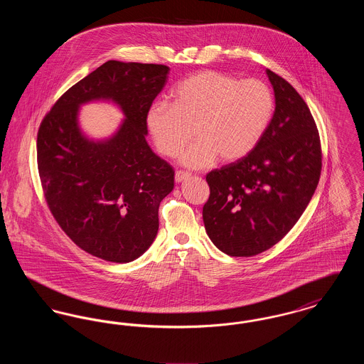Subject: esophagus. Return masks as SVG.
Here are the masks:
<instances>
[{"mask_svg":"<svg viewBox=\"0 0 364 364\" xmlns=\"http://www.w3.org/2000/svg\"><path fill=\"white\" fill-rule=\"evenodd\" d=\"M188 177H190V173H188V172H184V171H177L176 174H174L176 183H181L183 180H186V178H188Z\"/></svg>","mask_w":364,"mask_h":364,"instance_id":"1","label":"esophagus"}]
</instances>
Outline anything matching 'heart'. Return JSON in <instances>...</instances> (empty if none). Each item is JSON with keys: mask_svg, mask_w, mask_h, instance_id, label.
I'll use <instances>...</instances> for the list:
<instances>
[{"mask_svg": "<svg viewBox=\"0 0 364 364\" xmlns=\"http://www.w3.org/2000/svg\"><path fill=\"white\" fill-rule=\"evenodd\" d=\"M274 114V97L257 79L240 80L217 70H202L180 82L173 102L158 100L149 106L146 125L161 156L181 154L191 169L210 165L217 156L233 162L248 156L264 136Z\"/></svg>", "mask_w": 364, "mask_h": 364, "instance_id": "b5f03b06", "label": "heart"}]
</instances>
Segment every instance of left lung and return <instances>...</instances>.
I'll return each mask as SVG.
<instances>
[{
	"label": "left lung",
	"instance_id": "8db88e82",
	"mask_svg": "<svg viewBox=\"0 0 364 364\" xmlns=\"http://www.w3.org/2000/svg\"><path fill=\"white\" fill-rule=\"evenodd\" d=\"M276 110L258 146L206 176L203 223L210 240L230 257H254L277 244L297 223L316 190L321 140L300 94L266 70Z\"/></svg>",
	"mask_w": 364,
	"mask_h": 364
}]
</instances>
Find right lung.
I'll return each instance as SVG.
<instances>
[{
    "label": "right lung",
    "mask_w": 364,
    "mask_h": 364,
    "mask_svg": "<svg viewBox=\"0 0 364 364\" xmlns=\"http://www.w3.org/2000/svg\"><path fill=\"white\" fill-rule=\"evenodd\" d=\"M169 67L110 60L65 91L38 129V171L53 217L72 242L114 263L139 258L156 239L158 208L174 187L173 168L146 141V113L166 85ZM119 104L118 132L91 141L78 107Z\"/></svg>",
    "instance_id": "add662e5"
}]
</instances>
